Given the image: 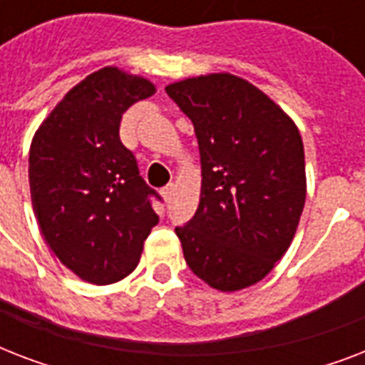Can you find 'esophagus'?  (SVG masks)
<instances>
[{"mask_svg": "<svg viewBox=\"0 0 365 365\" xmlns=\"http://www.w3.org/2000/svg\"><path fill=\"white\" fill-rule=\"evenodd\" d=\"M174 191H176V185H174V183H168L166 187H163L160 195H163V199H165L166 202H170L172 197H174Z\"/></svg>", "mask_w": 365, "mask_h": 365, "instance_id": "obj_1", "label": "esophagus"}]
</instances>
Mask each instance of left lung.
Returning a JSON list of instances; mask_svg holds the SVG:
<instances>
[{
	"mask_svg": "<svg viewBox=\"0 0 365 365\" xmlns=\"http://www.w3.org/2000/svg\"><path fill=\"white\" fill-rule=\"evenodd\" d=\"M199 142L200 200L176 227L189 269L220 292L250 288L274 269L305 206V151L294 119L263 91L220 71L166 87Z\"/></svg>",
	"mask_w": 365,
	"mask_h": 365,
	"instance_id": "obj_1",
	"label": "left lung"
}]
</instances>
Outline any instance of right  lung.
I'll return each mask as SVG.
<instances>
[{"mask_svg": "<svg viewBox=\"0 0 365 365\" xmlns=\"http://www.w3.org/2000/svg\"><path fill=\"white\" fill-rule=\"evenodd\" d=\"M155 85L115 66L87 76L39 125L30 145V193L48 248L85 282L128 277L159 217L157 195L121 143V117Z\"/></svg>", "mask_w": 365, "mask_h": 365, "instance_id": "obj_1", "label": "right lung"}]
</instances>
